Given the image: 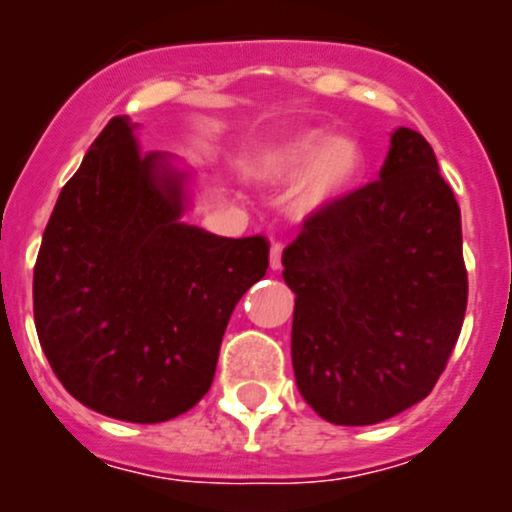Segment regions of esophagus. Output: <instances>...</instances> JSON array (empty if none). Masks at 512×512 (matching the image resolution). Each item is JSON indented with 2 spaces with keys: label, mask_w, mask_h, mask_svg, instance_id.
<instances>
[{
  "label": "esophagus",
  "mask_w": 512,
  "mask_h": 512,
  "mask_svg": "<svg viewBox=\"0 0 512 512\" xmlns=\"http://www.w3.org/2000/svg\"><path fill=\"white\" fill-rule=\"evenodd\" d=\"M282 250H285V247H282L280 242H275V245H272V250H270V267H272V270H282Z\"/></svg>",
  "instance_id": "34e87169"
}]
</instances>
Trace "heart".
<instances>
[{
    "label": "heart",
    "mask_w": 512,
    "mask_h": 512,
    "mask_svg": "<svg viewBox=\"0 0 512 512\" xmlns=\"http://www.w3.org/2000/svg\"><path fill=\"white\" fill-rule=\"evenodd\" d=\"M364 151L349 136L309 131L277 148L270 158V175L294 188V208L309 215L337 203L359 183Z\"/></svg>",
    "instance_id": "obj_1"
}]
</instances>
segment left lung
<instances>
[{
	"instance_id": "1",
	"label": "left lung",
	"mask_w": 512,
	"mask_h": 512,
	"mask_svg": "<svg viewBox=\"0 0 512 512\" xmlns=\"http://www.w3.org/2000/svg\"><path fill=\"white\" fill-rule=\"evenodd\" d=\"M282 265L294 379L324 421L371 426L431 394L468 272L461 208L421 133L396 128L379 178L309 215Z\"/></svg>"
}]
</instances>
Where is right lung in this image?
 <instances>
[{"label": "right lung", "instance_id": "1", "mask_svg": "<svg viewBox=\"0 0 512 512\" xmlns=\"http://www.w3.org/2000/svg\"><path fill=\"white\" fill-rule=\"evenodd\" d=\"M133 128L111 118L61 188L34 265V324L76 401L160 423L208 394L232 309L265 277L270 245L183 223L188 173L141 153Z\"/></svg>", "mask_w": 512, "mask_h": 512}]
</instances>
